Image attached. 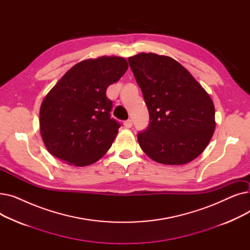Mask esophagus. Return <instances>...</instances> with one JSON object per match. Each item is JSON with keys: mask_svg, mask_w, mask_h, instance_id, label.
Returning <instances> with one entry per match:
<instances>
[{"mask_svg": "<svg viewBox=\"0 0 250 250\" xmlns=\"http://www.w3.org/2000/svg\"><path fill=\"white\" fill-rule=\"evenodd\" d=\"M124 125H125L126 128L132 127V126H133V121H132V120H127V121H125V122L124 123Z\"/></svg>", "mask_w": 250, "mask_h": 250, "instance_id": "34e87169", "label": "esophagus"}]
</instances>
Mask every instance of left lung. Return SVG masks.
<instances>
[{
  "mask_svg": "<svg viewBox=\"0 0 250 250\" xmlns=\"http://www.w3.org/2000/svg\"><path fill=\"white\" fill-rule=\"evenodd\" d=\"M148 107L150 123L138 134L142 150L154 161L187 164L211 141L216 123L214 103L178 62L141 52L128 58Z\"/></svg>",
  "mask_w": 250,
  "mask_h": 250,
  "instance_id": "8db88e82",
  "label": "left lung"
}]
</instances>
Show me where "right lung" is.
I'll list each match as a JSON object with an SVG mask.
<instances>
[{
  "instance_id": "1",
  "label": "right lung",
  "mask_w": 250,
  "mask_h": 250,
  "mask_svg": "<svg viewBox=\"0 0 250 250\" xmlns=\"http://www.w3.org/2000/svg\"><path fill=\"white\" fill-rule=\"evenodd\" d=\"M128 68L125 59L101 57L76 63L43 99L39 125L47 151L70 165L87 166L108 151L121 124L110 117L109 85Z\"/></svg>"
}]
</instances>
